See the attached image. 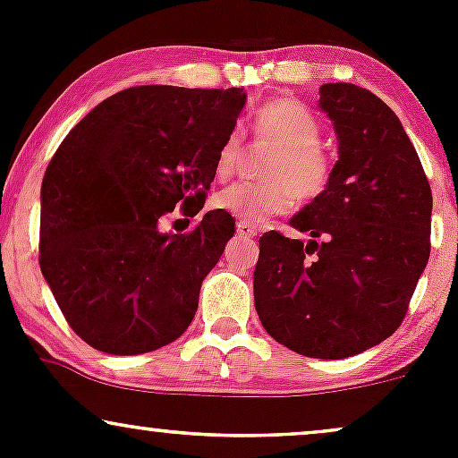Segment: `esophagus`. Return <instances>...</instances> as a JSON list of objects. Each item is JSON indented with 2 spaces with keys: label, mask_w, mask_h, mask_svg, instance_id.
Wrapping results in <instances>:
<instances>
[{
  "label": "esophagus",
  "mask_w": 458,
  "mask_h": 458,
  "mask_svg": "<svg viewBox=\"0 0 458 458\" xmlns=\"http://www.w3.org/2000/svg\"><path fill=\"white\" fill-rule=\"evenodd\" d=\"M236 234H239V236H256V228L251 224L239 222V224H236Z\"/></svg>",
  "instance_id": "obj_1"
}]
</instances>
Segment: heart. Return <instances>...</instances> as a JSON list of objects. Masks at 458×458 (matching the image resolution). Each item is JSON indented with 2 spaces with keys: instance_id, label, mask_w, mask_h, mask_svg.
<instances>
[{
  "instance_id": "b5f03b06",
  "label": "heart",
  "mask_w": 458,
  "mask_h": 458,
  "mask_svg": "<svg viewBox=\"0 0 458 458\" xmlns=\"http://www.w3.org/2000/svg\"><path fill=\"white\" fill-rule=\"evenodd\" d=\"M259 140L277 146L265 167V182H239L215 196V208L239 222L260 224L273 215L288 213L297 204L314 202L327 191L334 178V157L320 144L318 115L297 98H271L254 114ZM243 152L239 131H230L215 157V176L228 181Z\"/></svg>"
}]
</instances>
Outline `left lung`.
Instances as JSON below:
<instances>
[{"label": "left lung", "instance_id": "8db88e82", "mask_svg": "<svg viewBox=\"0 0 458 458\" xmlns=\"http://www.w3.org/2000/svg\"><path fill=\"white\" fill-rule=\"evenodd\" d=\"M318 94L340 159L327 191L291 219L310 243L277 230L260 236L254 303L280 344L344 360L401 327L430 256L433 193L401 120L379 97L343 81Z\"/></svg>", "mask_w": 458, "mask_h": 458}]
</instances>
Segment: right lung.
<instances>
[{"instance_id":"obj_1","label":"right lung","mask_w":458,"mask_h":458,"mask_svg":"<svg viewBox=\"0 0 458 458\" xmlns=\"http://www.w3.org/2000/svg\"><path fill=\"white\" fill-rule=\"evenodd\" d=\"M243 105V88L135 86L62 140L43 178L38 262L83 343L140 355L189 327L234 219L217 208L176 234L159 222L176 207L185 217L202 211Z\"/></svg>"}]
</instances>
